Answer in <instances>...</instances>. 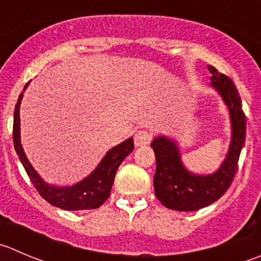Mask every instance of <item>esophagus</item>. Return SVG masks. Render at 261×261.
Masks as SVG:
<instances>
[{
  "mask_svg": "<svg viewBox=\"0 0 261 261\" xmlns=\"http://www.w3.org/2000/svg\"><path fill=\"white\" fill-rule=\"evenodd\" d=\"M134 140H135L136 146L148 145V144L151 141V133L148 130L136 131L135 136H134Z\"/></svg>",
  "mask_w": 261,
  "mask_h": 261,
  "instance_id": "1",
  "label": "esophagus"
}]
</instances>
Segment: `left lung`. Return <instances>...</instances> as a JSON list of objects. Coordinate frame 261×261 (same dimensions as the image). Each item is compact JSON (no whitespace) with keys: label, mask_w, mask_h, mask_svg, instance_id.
<instances>
[{"label":"left lung","mask_w":261,"mask_h":261,"mask_svg":"<svg viewBox=\"0 0 261 261\" xmlns=\"http://www.w3.org/2000/svg\"><path fill=\"white\" fill-rule=\"evenodd\" d=\"M208 69L212 74V87L218 90L231 113V146L227 158L216 173L196 176L190 173L181 163L178 148L173 140L164 136L154 139L151 143L156 161L154 191L158 200L173 211H199L218 200L233 181L245 143L246 120L239 92L228 76L213 66Z\"/></svg>","instance_id":"8db88e82"}]
</instances>
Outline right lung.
Here are the masks:
<instances>
[{
    "label": "right lung",
    "instance_id": "obj_1",
    "mask_svg": "<svg viewBox=\"0 0 261 261\" xmlns=\"http://www.w3.org/2000/svg\"><path fill=\"white\" fill-rule=\"evenodd\" d=\"M29 85L28 83L25 88ZM24 92V90H22ZM22 93L19 95L14 112V126H12V136H14V146L32 181L33 186L35 187L39 195L52 204L53 206L65 209V211H87V209L99 208L108 198H110L111 189H112L113 181H115L116 172L123 159L134 150L133 138L127 139L120 145L111 149L105 158L102 159L97 168L94 169L89 177L83 179L79 184L71 187H57L49 186L45 184L39 174L34 171L32 164L29 163L22 150L21 143H20V116L19 108L21 102Z\"/></svg>",
    "mask_w": 261,
    "mask_h": 261
}]
</instances>
